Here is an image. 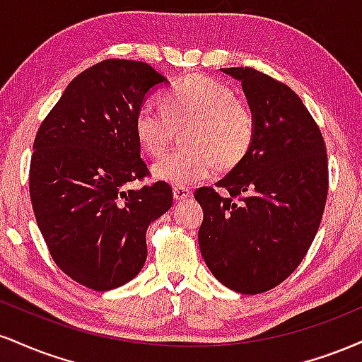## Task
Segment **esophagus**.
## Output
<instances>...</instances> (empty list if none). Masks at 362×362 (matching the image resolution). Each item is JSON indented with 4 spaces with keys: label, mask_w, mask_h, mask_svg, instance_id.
Returning a JSON list of instances; mask_svg holds the SVG:
<instances>
[{
    "label": "esophagus",
    "mask_w": 362,
    "mask_h": 362,
    "mask_svg": "<svg viewBox=\"0 0 362 362\" xmlns=\"http://www.w3.org/2000/svg\"><path fill=\"white\" fill-rule=\"evenodd\" d=\"M190 195H192V190H190L189 187H175V189H173V197H175V201H185Z\"/></svg>",
    "instance_id": "1"
}]
</instances>
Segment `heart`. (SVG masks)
<instances>
[{"label": "heart", "instance_id": "heart-1", "mask_svg": "<svg viewBox=\"0 0 362 362\" xmlns=\"http://www.w3.org/2000/svg\"><path fill=\"white\" fill-rule=\"evenodd\" d=\"M163 110L143 103L134 117L139 146L161 156L173 139V126L184 127V148L153 165L158 180L175 187L192 185L218 168L231 170L247 158L257 134L250 103L235 90L206 76H187L161 97Z\"/></svg>", "mask_w": 362, "mask_h": 362}]
</instances>
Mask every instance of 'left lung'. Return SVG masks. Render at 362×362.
Here are the masks:
<instances>
[{
	"instance_id": "1",
	"label": "left lung",
	"mask_w": 362,
	"mask_h": 362,
	"mask_svg": "<svg viewBox=\"0 0 362 362\" xmlns=\"http://www.w3.org/2000/svg\"><path fill=\"white\" fill-rule=\"evenodd\" d=\"M242 83L257 120L247 158L216 187L195 190L202 259L226 288L259 294L296 271L317 235L328 190L327 148L301 98L252 68H221ZM239 201H235V197Z\"/></svg>"
}]
</instances>
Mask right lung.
<instances>
[{
	"label": "right lung",
	"mask_w": 362,
	"mask_h": 362,
	"mask_svg": "<svg viewBox=\"0 0 362 362\" xmlns=\"http://www.w3.org/2000/svg\"><path fill=\"white\" fill-rule=\"evenodd\" d=\"M141 61L107 59L78 74L40 124L30 161V199L54 262L66 276L110 291L146 262V230L172 207L167 182L139 190L148 175L136 112L165 85Z\"/></svg>",
	"instance_id": "add662e5"
}]
</instances>
